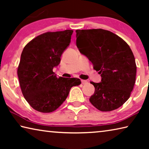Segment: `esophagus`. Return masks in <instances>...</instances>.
I'll return each instance as SVG.
<instances>
[{
	"label": "esophagus",
	"instance_id": "1",
	"mask_svg": "<svg viewBox=\"0 0 149 149\" xmlns=\"http://www.w3.org/2000/svg\"><path fill=\"white\" fill-rule=\"evenodd\" d=\"M81 84L83 85H86L88 84V81L86 80H81Z\"/></svg>",
	"mask_w": 149,
	"mask_h": 149
}]
</instances>
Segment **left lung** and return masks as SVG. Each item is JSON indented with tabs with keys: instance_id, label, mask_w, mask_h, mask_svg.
I'll return each mask as SVG.
<instances>
[{
	"instance_id": "1",
	"label": "left lung",
	"mask_w": 149,
	"mask_h": 149,
	"mask_svg": "<svg viewBox=\"0 0 149 149\" xmlns=\"http://www.w3.org/2000/svg\"><path fill=\"white\" fill-rule=\"evenodd\" d=\"M76 45L101 76L99 83L91 82L95 92L89 100L98 110L117 109L130 97L135 82L134 55L129 45L112 32L102 29H77Z\"/></svg>"
}]
</instances>
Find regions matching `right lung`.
<instances>
[{
	"instance_id": "1",
	"label": "right lung",
	"mask_w": 149,
	"mask_h": 149,
	"mask_svg": "<svg viewBox=\"0 0 149 149\" xmlns=\"http://www.w3.org/2000/svg\"><path fill=\"white\" fill-rule=\"evenodd\" d=\"M73 32L45 33L27 43L22 52L17 68L20 87L27 102L39 112L56 110L71 88L81 84L79 79L58 77L52 71L70 45Z\"/></svg>"
}]
</instances>
